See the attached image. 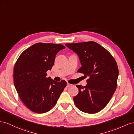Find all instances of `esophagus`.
<instances>
[{"instance_id": "1", "label": "esophagus", "mask_w": 134, "mask_h": 134, "mask_svg": "<svg viewBox=\"0 0 134 134\" xmlns=\"http://www.w3.org/2000/svg\"><path fill=\"white\" fill-rule=\"evenodd\" d=\"M72 86V85H71V84H70V83H67V87H71V86Z\"/></svg>"}]
</instances>
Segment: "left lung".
Here are the masks:
<instances>
[{
    "instance_id": "obj_1",
    "label": "left lung",
    "mask_w": 134,
    "mask_h": 134,
    "mask_svg": "<svg viewBox=\"0 0 134 134\" xmlns=\"http://www.w3.org/2000/svg\"><path fill=\"white\" fill-rule=\"evenodd\" d=\"M79 56L81 67L77 72L88 76L85 86L76 85V106L82 112L95 113L107 105L117 85L118 68L110 53L94 41L66 44Z\"/></svg>"
}]
</instances>
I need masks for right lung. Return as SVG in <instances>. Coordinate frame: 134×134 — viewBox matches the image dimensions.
<instances>
[{"mask_svg": "<svg viewBox=\"0 0 134 134\" xmlns=\"http://www.w3.org/2000/svg\"><path fill=\"white\" fill-rule=\"evenodd\" d=\"M62 44L36 43L22 53L15 63L14 83L22 102L31 111L43 113L57 103L67 85L64 80L57 82L47 77Z\"/></svg>", "mask_w": 134, "mask_h": 134, "instance_id": "obj_1", "label": "right lung"}]
</instances>
